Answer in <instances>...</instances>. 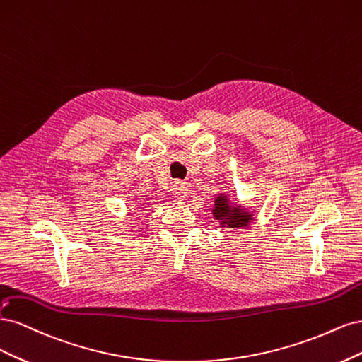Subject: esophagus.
Masks as SVG:
<instances>
[{
  "label": "esophagus",
  "mask_w": 362,
  "mask_h": 362,
  "mask_svg": "<svg viewBox=\"0 0 362 362\" xmlns=\"http://www.w3.org/2000/svg\"><path fill=\"white\" fill-rule=\"evenodd\" d=\"M171 192L173 195L177 198V200H182V198L186 197V192H188V188H186V185L183 182H174L171 186Z\"/></svg>",
  "instance_id": "1"
}]
</instances>
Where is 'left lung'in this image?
<instances>
[{
	"instance_id": "8db88e82",
	"label": "left lung",
	"mask_w": 362,
	"mask_h": 362,
	"mask_svg": "<svg viewBox=\"0 0 362 362\" xmlns=\"http://www.w3.org/2000/svg\"><path fill=\"white\" fill-rule=\"evenodd\" d=\"M214 215L216 219H223V224L227 227H245L250 223V215L243 211H239V207H231L227 203L226 197H218L215 202Z\"/></svg>"
}]
</instances>
